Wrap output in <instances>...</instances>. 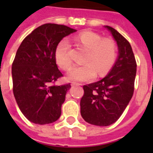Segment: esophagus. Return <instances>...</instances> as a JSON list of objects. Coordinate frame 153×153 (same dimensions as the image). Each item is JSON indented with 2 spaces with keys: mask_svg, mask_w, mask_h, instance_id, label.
<instances>
[{
  "mask_svg": "<svg viewBox=\"0 0 153 153\" xmlns=\"http://www.w3.org/2000/svg\"><path fill=\"white\" fill-rule=\"evenodd\" d=\"M71 86H81V84L79 82H72Z\"/></svg>",
  "mask_w": 153,
  "mask_h": 153,
  "instance_id": "obj_1",
  "label": "esophagus"
}]
</instances>
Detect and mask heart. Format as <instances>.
Masks as SVG:
<instances>
[{
  "mask_svg": "<svg viewBox=\"0 0 153 153\" xmlns=\"http://www.w3.org/2000/svg\"><path fill=\"white\" fill-rule=\"evenodd\" d=\"M77 44L88 49L83 66L74 67L71 69L67 78L71 81H89L93 79L96 72L102 76L109 71L116 62L117 48L116 43L110 39H102L100 35L91 31L80 32L73 38ZM70 45L67 40H62L56 47L55 58L61 69L67 71L72 65L69 55Z\"/></svg>",
  "mask_w": 153,
  "mask_h": 153,
  "instance_id": "obj_1",
  "label": "heart"
}]
</instances>
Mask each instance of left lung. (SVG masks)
I'll list each match as a JSON object with an SVG mask.
<instances>
[{
  "instance_id": "obj_1",
  "label": "left lung",
  "mask_w": 153,
  "mask_h": 153,
  "mask_svg": "<svg viewBox=\"0 0 153 153\" xmlns=\"http://www.w3.org/2000/svg\"><path fill=\"white\" fill-rule=\"evenodd\" d=\"M118 47V57L111 71L100 81L83 86L80 101L82 118L91 125L108 126L123 114L133 97L137 62L129 42L117 30L105 26Z\"/></svg>"
}]
</instances>
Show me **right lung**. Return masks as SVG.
Here are the masks:
<instances>
[{
  "mask_svg": "<svg viewBox=\"0 0 153 153\" xmlns=\"http://www.w3.org/2000/svg\"><path fill=\"white\" fill-rule=\"evenodd\" d=\"M76 30L62 25L44 24L25 37L12 65L13 94L20 111L31 122H55L71 84L54 85L62 74L55 53L62 38Z\"/></svg>",
  "mask_w": 153,
  "mask_h": 153,
  "instance_id": "1",
  "label": "right lung"
}]
</instances>
